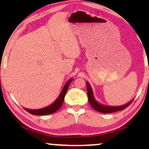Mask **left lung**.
<instances>
[{
	"label": "left lung",
	"instance_id": "1",
	"mask_svg": "<svg viewBox=\"0 0 149 149\" xmlns=\"http://www.w3.org/2000/svg\"><path fill=\"white\" fill-rule=\"evenodd\" d=\"M86 84H87V92H88L89 103H90V106H91L95 110H96L97 111H99L100 113H109L119 111H122L125 109V108H127L133 101L132 100L130 102H128V103L122 106H118V107H110V106L103 105V104H101L100 103H99V102L95 99L93 92H92V90L91 88V86H90V85L89 84L88 82H86Z\"/></svg>",
	"mask_w": 149,
	"mask_h": 149
}]
</instances>
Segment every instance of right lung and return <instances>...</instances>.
I'll return each mask as SVG.
<instances>
[{
    "label": "right lung",
    "instance_id": "add662e5",
    "mask_svg": "<svg viewBox=\"0 0 149 149\" xmlns=\"http://www.w3.org/2000/svg\"><path fill=\"white\" fill-rule=\"evenodd\" d=\"M73 80V78L70 79L66 82V83L63 88L62 90H61L60 95H59L58 98L54 101V102L50 105L47 106V107L42 108L40 109H29L24 108L26 111H28L30 113L33 114V115H36V116H43V115H48V114L53 113L56 112L58 109H59L62 105L63 102H64L65 95H66V92H67L68 88L70 83H71V81Z\"/></svg>",
    "mask_w": 149,
    "mask_h": 149
}]
</instances>
